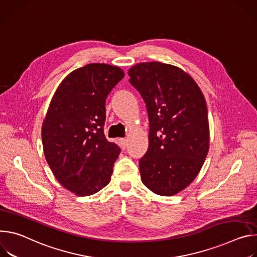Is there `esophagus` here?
Segmentation results:
<instances>
[{"instance_id": "obj_1", "label": "esophagus", "mask_w": 257, "mask_h": 257, "mask_svg": "<svg viewBox=\"0 0 257 257\" xmlns=\"http://www.w3.org/2000/svg\"><path fill=\"white\" fill-rule=\"evenodd\" d=\"M119 143L122 147V149H125L127 146V140L126 139H119Z\"/></svg>"}]
</instances>
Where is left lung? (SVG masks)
I'll list each match as a JSON object with an SVG mask.
<instances>
[{"label": "left lung", "instance_id": "8db88e82", "mask_svg": "<svg viewBox=\"0 0 257 257\" xmlns=\"http://www.w3.org/2000/svg\"><path fill=\"white\" fill-rule=\"evenodd\" d=\"M130 82L149 116V147L140 159L141 180L153 193L174 196L198 176L209 150L206 101L193 77L161 62L138 63Z\"/></svg>", "mask_w": 257, "mask_h": 257}]
</instances>
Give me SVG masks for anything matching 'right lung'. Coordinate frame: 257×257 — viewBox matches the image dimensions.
Returning a JSON list of instances; mask_svg holds the SVG:
<instances>
[{
  "mask_svg": "<svg viewBox=\"0 0 257 257\" xmlns=\"http://www.w3.org/2000/svg\"><path fill=\"white\" fill-rule=\"evenodd\" d=\"M123 76L118 66L87 64L61 81L49 105L45 157L57 181L77 196L93 195L111 180L120 149L104 135L105 101Z\"/></svg>",
  "mask_w": 257,
  "mask_h": 257,
  "instance_id": "right-lung-1",
  "label": "right lung"
}]
</instances>
